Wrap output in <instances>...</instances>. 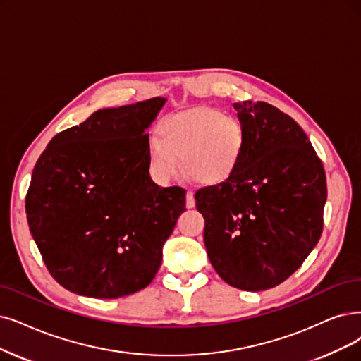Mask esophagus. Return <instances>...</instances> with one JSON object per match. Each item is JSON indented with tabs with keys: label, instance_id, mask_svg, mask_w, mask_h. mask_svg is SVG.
Masks as SVG:
<instances>
[{
	"label": "esophagus",
	"instance_id": "1",
	"mask_svg": "<svg viewBox=\"0 0 361 361\" xmlns=\"http://www.w3.org/2000/svg\"><path fill=\"white\" fill-rule=\"evenodd\" d=\"M186 207H188V209H194L195 207V198H194V192L192 191L186 192Z\"/></svg>",
	"mask_w": 361,
	"mask_h": 361
}]
</instances>
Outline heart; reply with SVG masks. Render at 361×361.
<instances>
[{
	"mask_svg": "<svg viewBox=\"0 0 361 361\" xmlns=\"http://www.w3.org/2000/svg\"><path fill=\"white\" fill-rule=\"evenodd\" d=\"M244 149L246 132L231 115L210 108H195L170 114L157 126V140L148 147L152 171L163 179L179 175V160L192 180L219 183L237 170Z\"/></svg>",
	"mask_w": 361,
	"mask_h": 361,
	"instance_id": "heart-1",
	"label": "heart"
}]
</instances>
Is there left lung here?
<instances>
[{
    "mask_svg": "<svg viewBox=\"0 0 361 361\" xmlns=\"http://www.w3.org/2000/svg\"><path fill=\"white\" fill-rule=\"evenodd\" d=\"M246 149L225 182L195 192L207 256L229 286L261 292L289 279L319 243L326 173L289 115L267 102L234 104Z\"/></svg>",
    "mask_w": 361,
    "mask_h": 361,
    "instance_id": "1",
    "label": "left lung"
}]
</instances>
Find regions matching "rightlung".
Masks as SVG:
<instances>
[{
    "mask_svg": "<svg viewBox=\"0 0 361 361\" xmlns=\"http://www.w3.org/2000/svg\"><path fill=\"white\" fill-rule=\"evenodd\" d=\"M164 97L99 109L41 154L26 216L51 277L66 290L115 299L147 287L185 209L180 186L149 176L147 128Z\"/></svg>",
    "mask_w": 361,
    "mask_h": 361,
    "instance_id": "right-lung-1",
    "label": "right lung"
}]
</instances>
